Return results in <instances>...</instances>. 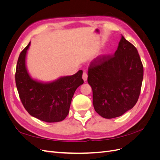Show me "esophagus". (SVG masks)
<instances>
[{
	"mask_svg": "<svg viewBox=\"0 0 160 160\" xmlns=\"http://www.w3.org/2000/svg\"><path fill=\"white\" fill-rule=\"evenodd\" d=\"M88 74L86 73V72H83V75H82V77H83V79L84 80V81H86L87 80H88Z\"/></svg>",
	"mask_w": 160,
	"mask_h": 160,
	"instance_id": "34e87169",
	"label": "esophagus"
}]
</instances>
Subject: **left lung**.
Returning <instances> with one entry per match:
<instances>
[{
  "instance_id": "8db88e82",
  "label": "left lung",
  "mask_w": 160,
  "mask_h": 160,
  "mask_svg": "<svg viewBox=\"0 0 160 160\" xmlns=\"http://www.w3.org/2000/svg\"><path fill=\"white\" fill-rule=\"evenodd\" d=\"M143 67L138 50L123 36L113 55L97 57L88 69L95 111L106 119L122 115L136 104Z\"/></svg>"
}]
</instances>
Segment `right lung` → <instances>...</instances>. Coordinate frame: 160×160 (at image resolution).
I'll return each instance as SVG.
<instances>
[{"instance_id": "right-lung-1", "label": "right lung", "mask_w": 160, "mask_h": 160, "mask_svg": "<svg viewBox=\"0 0 160 160\" xmlns=\"http://www.w3.org/2000/svg\"><path fill=\"white\" fill-rule=\"evenodd\" d=\"M31 42L18 59L15 81L24 108L32 117L42 122H61L68 115L71 100L77 88L83 83V71L44 83L33 79L28 72L26 55Z\"/></svg>"}]
</instances>
